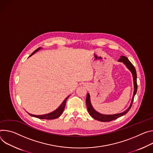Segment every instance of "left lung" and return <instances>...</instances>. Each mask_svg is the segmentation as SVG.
Returning <instances> with one entry per match:
<instances>
[{
    "instance_id": "8db88e82",
    "label": "left lung",
    "mask_w": 153,
    "mask_h": 153,
    "mask_svg": "<svg viewBox=\"0 0 153 153\" xmlns=\"http://www.w3.org/2000/svg\"><path fill=\"white\" fill-rule=\"evenodd\" d=\"M118 61L120 62H123L126 66L128 68V69L131 71V72H132V76H133V79H134V94H133V97H132V101L130 105V106L128 108V109H126L125 112L120 113V114H114V115H103L100 114L98 112H97L92 106V105L91 103V100H90V95L89 94H87V97H86V105H87V108L88 110V112L89 113V114L91 115V116L94 118V119L102 122H111L112 120H114L117 118H119L124 115H125L131 109L132 103H133V101H134V96L137 92V73H136V71H135V69L134 66L132 65V64L129 61V60L128 59L127 57H125L124 56H121V57L120 58V59H118Z\"/></svg>"
}]
</instances>
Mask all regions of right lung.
Listing matches in <instances>:
<instances>
[{"mask_svg": "<svg viewBox=\"0 0 153 153\" xmlns=\"http://www.w3.org/2000/svg\"><path fill=\"white\" fill-rule=\"evenodd\" d=\"M41 48V47H39L38 48H37L36 50L34 51V52L31 53V55H30V56H31V55H33L34 53H35V52H36L37 51H38L39 49ZM29 56V57H30ZM70 96V95H69ZM69 96H68L64 100L63 102L62 103V104L59 106V107L56 109L55 111L51 112V113H49V114H45V115H33V114H29L30 115L32 116V117H36V118H40V119H46V120H53V119H55V118H58L62 113V112L64 111V109L65 108V103H66V101L67 100V98H69Z\"/></svg>", "mask_w": 153, "mask_h": 153, "instance_id": "right-lung-1", "label": "right lung"}]
</instances>
